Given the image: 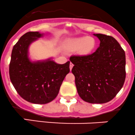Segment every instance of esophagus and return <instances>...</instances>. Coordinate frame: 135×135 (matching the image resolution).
<instances>
[{"mask_svg": "<svg viewBox=\"0 0 135 135\" xmlns=\"http://www.w3.org/2000/svg\"><path fill=\"white\" fill-rule=\"evenodd\" d=\"M73 66H74V65H73V64L72 63V62H70V66H69V67H70V70H71L72 69H73Z\"/></svg>", "mask_w": 135, "mask_h": 135, "instance_id": "esophagus-1", "label": "esophagus"}]
</instances>
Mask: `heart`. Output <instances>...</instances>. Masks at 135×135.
Masks as SVG:
<instances>
[{"mask_svg":"<svg viewBox=\"0 0 135 135\" xmlns=\"http://www.w3.org/2000/svg\"><path fill=\"white\" fill-rule=\"evenodd\" d=\"M97 41L95 38L88 36L78 37L71 40L68 44L69 49L71 50H79L82 55L90 54L95 49Z\"/></svg>","mask_w":135,"mask_h":135,"instance_id":"heart-1","label":"heart"}]
</instances>
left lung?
<instances>
[{
  "mask_svg": "<svg viewBox=\"0 0 135 135\" xmlns=\"http://www.w3.org/2000/svg\"><path fill=\"white\" fill-rule=\"evenodd\" d=\"M94 36L100 41L96 51L88 55L71 56L70 61L80 97L90 104H104L113 99L123 86L125 53L112 36Z\"/></svg>",
  "mask_w": 135,
  "mask_h": 135,
  "instance_id": "1",
  "label": "left lung"
}]
</instances>
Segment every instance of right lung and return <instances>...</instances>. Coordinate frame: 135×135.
Wrapping results in <instances>:
<instances>
[{"instance_id": "right-lung-1", "label": "right lung", "mask_w": 135, "mask_h": 135, "mask_svg": "<svg viewBox=\"0 0 135 135\" xmlns=\"http://www.w3.org/2000/svg\"><path fill=\"white\" fill-rule=\"evenodd\" d=\"M42 36L38 31L23 35L13 47L9 65L10 80L17 92L25 100L36 104L53 101L70 72V61L59 65L50 59L33 62L29 60V45Z\"/></svg>"}]
</instances>
